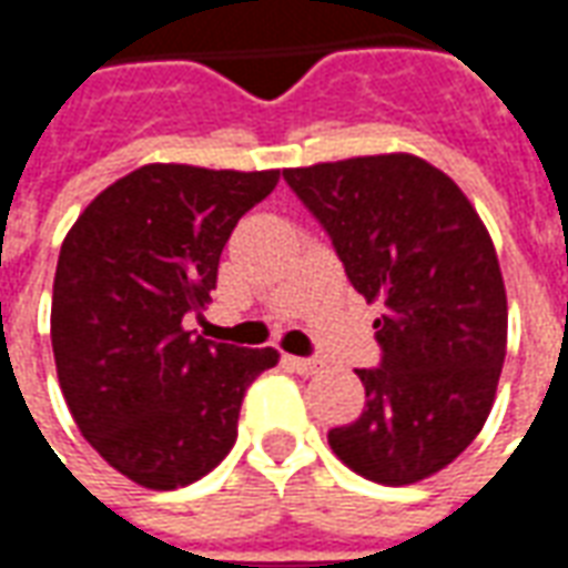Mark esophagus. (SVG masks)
Here are the masks:
<instances>
[{"label":"esophagus","instance_id":"1","mask_svg":"<svg viewBox=\"0 0 568 568\" xmlns=\"http://www.w3.org/2000/svg\"><path fill=\"white\" fill-rule=\"evenodd\" d=\"M283 362L297 374H316L322 368L320 358H304V356H283Z\"/></svg>","mask_w":568,"mask_h":568}]
</instances>
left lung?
Here are the masks:
<instances>
[{"instance_id":"8db88e82","label":"left lung","mask_w":568,"mask_h":568,"mask_svg":"<svg viewBox=\"0 0 568 568\" xmlns=\"http://www.w3.org/2000/svg\"><path fill=\"white\" fill-rule=\"evenodd\" d=\"M358 295L383 301L381 362L358 368L365 410L328 444L353 471L402 487L477 438L499 386L508 301L499 258L450 175L414 154L283 170Z\"/></svg>"}]
</instances>
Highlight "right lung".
<instances>
[{"instance_id":"1","label":"right lung","mask_w":568,"mask_h":568,"mask_svg":"<svg viewBox=\"0 0 568 568\" xmlns=\"http://www.w3.org/2000/svg\"><path fill=\"white\" fill-rule=\"evenodd\" d=\"M276 182L280 170L149 163L63 240L51 301L60 389L93 450L142 487L210 475L234 447L246 389L280 358L182 328L210 301L236 222Z\"/></svg>"}]
</instances>
